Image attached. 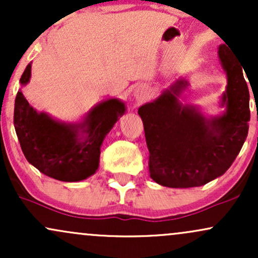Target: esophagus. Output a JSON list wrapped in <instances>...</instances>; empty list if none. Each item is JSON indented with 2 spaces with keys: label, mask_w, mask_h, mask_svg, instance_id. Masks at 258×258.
Returning a JSON list of instances; mask_svg holds the SVG:
<instances>
[{
  "label": "esophagus",
  "mask_w": 258,
  "mask_h": 258,
  "mask_svg": "<svg viewBox=\"0 0 258 258\" xmlns=\"http://www.w3.org/2000/svg\"><path fill=\"white\" fill-rule=\"evenodd\" d=\"M135 97L136 98H143V97H147L149 94V91H148V87L144 85H139L138 87L135 88Z\"/></svg>",
  "instance_id": "esophagus-1"
}]
</instances>
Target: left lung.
Instances as JSON below:
<instances>
[{"label":"left lung","mask_w":258,"mask_h":258,"mask_svg":"<svg viewBox=\"0 0 258 258\" xmlns=\"http://www.w3.org/2000/svg\"><path fill=\"white\" fill-rule=\"evenodd\" d=\"M226 44L218 47L227 74L221 98L226 110L221 115L206 116L199 106L183 104L180 96L189 85L183 79L138 109L149 150L150 177L160 185L191 188L211 182L230 167L247 137L250 93L241 65Z\"/></svg>","instance_id":"obj_1"}]
</instances>
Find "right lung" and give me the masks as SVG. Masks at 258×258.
I'll use <instances>...</instances> for the list:
<instances>
[{
  "mask_svg": "<svg viewBox=\"0 0 258 258\" xmlns=\"http://www.w3.org/2000/svg\"><path fill=\"white\" fill-rule=\"evenodd\" d=\"M31 64L20 78L29 84ZM126 112L122 100L94 105L80 122H61L29 104L22 91L14 103V128L26 160L40 172L63 182H79L96 173L105 136Z\"/></svg>",
  "mask_w": 258,
  "mask_h": 258,
  "instance_id": "1",
  "label": "right lung"
}]
</instances>
